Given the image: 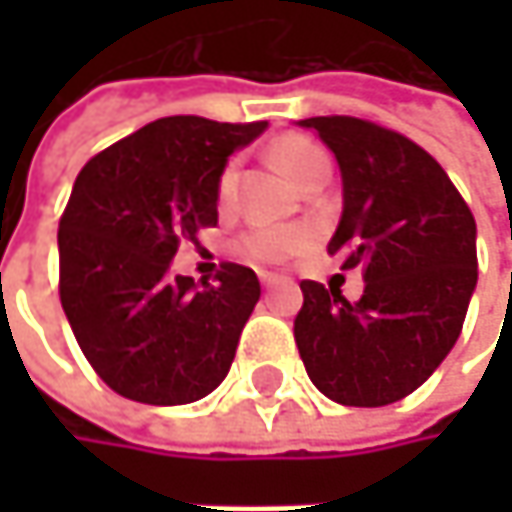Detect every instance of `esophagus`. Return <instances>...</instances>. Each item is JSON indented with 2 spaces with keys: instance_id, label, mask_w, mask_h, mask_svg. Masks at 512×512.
I'll return each instance as SVG.
<instances>
[{
  "instance_id": "1",
  "label": "esophagus",
  "mask_w": 512,
  "mask_h": 512,
  "mask_svg": "<svg viewBox=\"0 0 512 512\" xmlns=\"http://www.w3.org/2000/svg\"><path fill=\"white\" fill-rule=\"evenodd\" d=\"M260 284H263L266 290H272V287H278V284H281V278H278V275H269V272H263V275H260Z\"/></svg>"
}]
</instances>
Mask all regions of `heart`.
I'll list each match as a JSON object with an SVG mask.
<instances>
[{
  "label": "heart",
  "mask_w": 512,
  "mask_h": 512,
  "mask_svg": "<svg viewBox=\"0 0 512 512\" xmlns=\"http://www.w3.org/2000/svg\"><path fill=\"white\" fill-rule=\"evenodd\" d=\"M272 159L275 165L284 171V177L296 186H302L308 177L320 174V171H329V154L311 142V139H302V136H284L272 145ZM234 186H237V168L228 165L222 171V180H219V198L228 201L234 195ZM308 231L305 228H284V225H260L252 228L240 237L237 243V252L252 260V263H281L287 257H293L296 252H302L308 246Z\"/></svg>",
  "instance_id": "1"
}]
</instances>
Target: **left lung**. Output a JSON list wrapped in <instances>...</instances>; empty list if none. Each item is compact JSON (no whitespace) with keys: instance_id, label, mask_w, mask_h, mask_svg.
<instances>
[{"instance_id":"left-lung-1","label":"left lung","mask_w":512,"mask_h":512,"mask_svg":"<svg viewBox=\"0 0 512 512\" xmlns=\"http://www.w3.org/2000/svg\"><path fill=\"white\" fill-rule=\"evenodd\" d=\"M335 154L344 210L329 255L361 266L347 302L302 281L293 335L311 382L341 406H388L430 379L460 338L477 287V225L445 168L400 133L358 118H305Z\"/></svg>"}]
</instances>
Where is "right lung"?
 Segmentation results:
<instances>
[{
    "mask_svg": "<svg viewBox=\"0 0 512 512\" xmlns=\"http://www.w3.org/2000/svg\"><path fill=\"white\" fill-rule=\"evenodd\" d=\"M266 127L171 115L79 171L58 222V293L85 358L121 397L183 406L228 376L260 281L225 263L213 284H195L171 275V260L219 222L228 156Z\"/></svg>",
    "mask_w": 512,
    "mask_h": 512,
    "instance_id": "add662e5",
    "label": "right lung"
}]
</instances>
